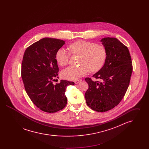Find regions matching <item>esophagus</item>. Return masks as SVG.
Wrapping results in <instances>:
<instances>
[{"mask_svg":"<svg viewBox=\"0 0 149 149\" xmlns=\"http://www.w3.org/2000/svg\"><path fill=\"white\" fill-rule=\"evenodd\" d=\"M81 81V80H76V81H75V84H78V83H80Z\"/></svg>","mask_w":149,"mask_h":149,"instance_id":"1","label":"esophagus"}]
</instances>
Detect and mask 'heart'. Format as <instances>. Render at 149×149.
I'll return each instance as SVG.
<instances>
[{"instance_id":"b5f03b06","label":"heart","mask_w":149,"mask_h":149,"mask_svg":"<svg viewBox=\"0 0 149 149\" xmlns=\"http://www.w3.org/2000/svg\"><path fill=\"white\" fill-rule=\"evenodd\" d=\"M72 54L81 55L79 66H70L63 70V78L70 80H77L89 71L97 72L103 66L107 58L106 50L102 45L95 43L79 40L72 43L69 46ZM70 54L63 48L57 51L56 60L60 66L69 64Z\"/></svg>"}]
</instances>
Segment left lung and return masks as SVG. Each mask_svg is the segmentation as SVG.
Listing matches in <instances>:
<instances>
[{"label": "left lung", "instance_id": "obj_1", "mask_svg": "<svg viewBox=\"0 0 149 149\" xmlns=\"http://www.w3.org/2000/svg\"><path fill=\"white\" fill-rule=\"evenodd\" d=\"M100 42L106 50V60L102 69L93 77L101 81L85 78L89 88L85 98L92 109L104 112L117 106L125 96L132 72V64L127 47L117 38L105 37Z\"/></svg>", "mask_w": 149, "mask_h": 149}]
</instances>
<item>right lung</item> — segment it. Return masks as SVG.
Wrapping results in <instances>:
<instances>
[{"label":"right lung","mask_w":149,"mask_h":149,"mask_svg":"<svg viewBox=\"0 0 149 149\" xmlns=\"http://www.w3.org/2000/svg\"><path fill=\"white\" fill-rule=\"evenodd\" d=\"M65 43L61 40L43 38L29 46L24 53L21 75L25 90L33 104L45 112L63 109L67 104L66 87L75 84L64 80L56 85L52 83L58 72L57 51Z\"/></svg>","instance_id":"right-lung-1"}]
</instances>
